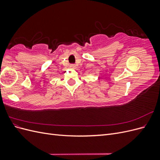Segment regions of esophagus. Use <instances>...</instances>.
<instances>
[{
  "label": "esophagus",
  "mask_w": 160,
  "mask_h": 160,
  "mask_svg": "<svg viewBox=\"0 0 160 160\" xmlns=\"http://www.w3.org/2000/svg\"><path fill=\"white\" fill-rule=\"evenodd\" d=\"M70 68H71V69H75L76 68V66L74 64H71L70 65Z\"/></svg>",
  "instance_id": "34e87169"
}]
</instances>
